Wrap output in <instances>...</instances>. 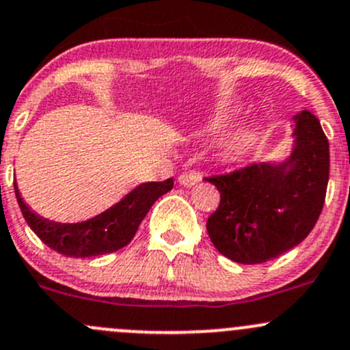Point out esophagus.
Masks as SVG:
<instances>
[{
    "label": "esophagus",
    "mask_w": 350,
    "mask_h": 350,
    "mask_svg": "<svg viewBox=\"0 0 350 350\" xmlns=\"http://www.w3.org/2000/svg\"><path fill=\"white\" fill-rule=\"evenodd\" d=\"M179 185L185 186V188H191V186H195L198 181H200V174L198 172H185V174H181L178 178Z\"/></svg>",
    "instance_id": "1"
}]
</instances>
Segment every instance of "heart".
Here are the masks:
<instances>
[{"instance_id":"1","label":"heart","mask_w":350,"mask_h":350,"mask_svg":"<svg viewBox=\"0 0 350 350\" xmlns=\"http://www.w3.org/2000/svg\"><path fill=\"white\" fill-rule=\"evenodd\" d=\"M237 115V109L234 107H220L211 113L208 118V130H220L221 126L227 125L234 116ZM254 140H256V130L254 129H242L239 132L232 133L221 146V152L228 161H237L250 150Z\"/></svg>"}]
</instances>
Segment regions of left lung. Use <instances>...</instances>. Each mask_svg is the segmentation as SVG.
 Here are the masks:
<instances>
[{"label":"left lung","mask_w":350,"mask_h":350,"mask_svg":"<svg viewBox=\"0 0 350 350\" xmlns=\"http://www.w3.org/2000/svg\"><path fill=\"white\" fill-rule=\"evenodd\" d=\"M293 120V147L284 161L204 178L220 191V204L206 221L208 235L218 252L239 264H260L288 252L305 241L322 213L328 140L308 109Z\"/></svg>","instance_id":"8db88e82"}]
</instances>
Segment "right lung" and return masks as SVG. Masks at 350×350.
I'll use <instances>...</instances> for the list:
<instances>
[{
  "mask_svg": "<svg viewBox=\"0 0 350 350\" xmlns=\"http://www.w3.org/2000/svg\"><path fill=\"white\" fill-rule=\"evenodd\" d=\"M172 186V178L161 183H142L103 213L77 224L52 221L33 213L16 185L15 195L28 227L45 245L67 257H94L115 252L130 243L150 206L171 191Z\"/></svg>",
  "mask_w": 350,
  "mask_h": 350,
  "instance_id": "add662e5",
  "label": "right lung"
}]
</instances>
